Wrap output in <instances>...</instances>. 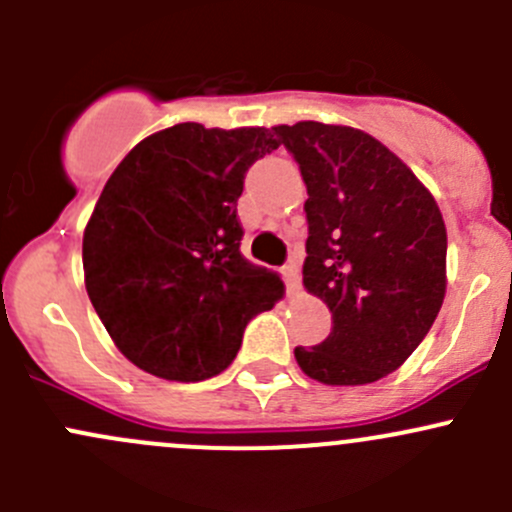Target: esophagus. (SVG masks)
Returning <instances> with one entry per match:
<instances>
[{"label": "esophagus", "instance_id": "1", "mask_svg": "<svg viewBox=\"0 0 512 512\" xmlns=\"http://www.w3.org/2000/svg\"><path fill=\"white\" fill-rule=\"evenodd\" d=\"M282 277H285V285H287V292L289 294H297L299 292V267L297 262H287L285 267H282Z\"/></svg>", "mask_w": 512, "mask_h": 512}]
</instances>
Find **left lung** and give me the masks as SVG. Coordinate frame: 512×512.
Returning a JSON list of instances; mask_svg holds the SVG:
<instances>
[{
  "label": "left lung",
  "mask_w": 512,
  "mask_h": 512,
  "mask_svg": "<svg viewBox=\"0 0 512 512\" xmlns=\"http://www.w3.org/2000/svg\"><path fill=\"white\" fill-rule=\"evenodd\" d=\"M307 185L304 289L332 312V334L297 347L299 369L361 386L399 369L446 297V225L409 165L352 126L272 128Z\"/></svg>",
  "instance_id": "obj_1"
}]
</instances>
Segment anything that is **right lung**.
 <instances>
[{
    "mask_svg": "<svg viewBox=\"0 0 512 512\" xmlns=\"http://www.w3.org/2000/svg\"><path fill=\"white\" fill-rule=\"evenodd\" d=\"M267 128L178 123L118 163L84 230V280L118 352L168 381L220 374L247 322L285 294L240 252L237 198Z\"/></svg>",
    "mask_w": 512,
    "mask_h": 512,
    "instance_id": "obj_1",
    "label": "right lung"
}]
</instances>
